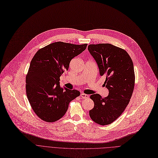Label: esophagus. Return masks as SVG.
Returning a JSON list of instances; mask_svg holds the SVG:
<instances>
[{
	"mask_svg": "<svg viewBox=\"0 0 158 158\" xmlns=\"http://www.w3.org/2000/svg\"><path fill=\"white\" fill-rule=\"evenodd\" d=\"M80 96L81 97V98H83V99H84V98H88V97H89V96H88L87 94H85V93H81Z\"/></svg>",
	"mask_w": 158,
	"mask_h": 158,
	"instance_id": "34e87169",
	"label": "esophagus"
}]
</instances>
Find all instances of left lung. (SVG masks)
<instances>
[{
  "label": "left lung",
  "mask_w": 158,
  "mask_h": 158,
  "mask_svg": "<svg viewBox=\"0 0 158 158\" xmlns=\"http://www.w3.org/2000/svg\"><path fill=\"white\" fill-rule=\"evenodd\" d=\"M88 50L100 76L106 77L105 85L109 90L106 98L91 95L94 106L89 116L98 124L109 125L123 113L131 98L135 83L133 62L126 51L110 44H90Z\"/></svg>",
  "instance_id": "8db88e82"
}]
</instances>
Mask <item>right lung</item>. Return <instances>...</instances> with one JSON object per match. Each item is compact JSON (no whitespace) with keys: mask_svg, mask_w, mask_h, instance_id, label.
<instances>
[{"mask_svg":"<svg viewBox=\"0 0 158 158\" xmlns=\"http://www.w3.org/2000/svg\"><path fill=\"white\" fill-rule=\"evenodd\" d=\"M87 46L54 42L39 49L31 60L26 78V94L35 113L43 121L54 122L62 118L70 102L80 96L77 90L60 87V77Z\"/></svg>","mask_w":158,"mask_h":158,"instance_id":"obj_1","label":"right lung"}]
</instances>
